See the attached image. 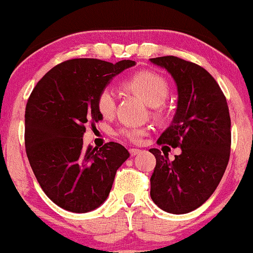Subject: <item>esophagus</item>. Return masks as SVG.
<instances>
[{"label":"esophagus","instance_id":"1","mask_svg":"<svg viewBox=\"0 0 253 253\" xmlns=\"http://www.w3.org/2000/svg\"><path fill=\"white\" fill-rule=\"evenodd\" d=\"M129 152H130V154H131V157H135V156H137L138 153H141V149H138V148H131Z\"/></svg>","mask_w":253,"mask_h":253}]
</instances>
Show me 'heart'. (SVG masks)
<instances>
[{
    "label": "heart",
    "mask_w": 253,
    "mask_h": 253,
    "mask_svg": "<svg viewBox=\"0 0 253 253\" xmlns=\"http://www.w3.org/2000/svg\"><path fill=\"white\" fill-rule=\"evenodd\" d=\"M123 86L141 97L146 104L156 108V115H162L163 110L160 105L164 104L170 93L169 84L162 76L151 71H141L124 81ZM96 106L105 118H111L116 110L115 93L110 88L102 89L97 95ZM148 131L149 129L146 126H123L118 130V135L131 142H138Z\"/></svg>",
    "instance_id": "heart-1"
}]
</instances>
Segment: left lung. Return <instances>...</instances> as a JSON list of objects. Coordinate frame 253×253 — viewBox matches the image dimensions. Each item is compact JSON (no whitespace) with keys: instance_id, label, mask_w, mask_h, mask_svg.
I'll list each match as a JSON object with an SVG mask.
<instances>
[{"instance_id":"left-lung-1","label":"left lung","mask_w":253,"mask_h":253,"mask_svg":"<svg viewBox=\"0 0 253 253\" xmlns=\"http://www.w3.org/2000/svg\"><path fill=\"white\" fill-rule=\"evenodd\" d=\"M149 60L170 73L178 94L172 123L157 142L181 147L172 162L168 153L149 149L157 160L151 198L167 212H191L216 191L229 162L232 134L227 100L214 78L199 65L171 55Z\"/></svg>"}]
</instances>
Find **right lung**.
Segmentation results:
<instances>
[{"mask_svg":"<svg viewBox=\"0 0 253 253\" xmlns=\"http://www.w3.org/2000/svg\"><path fill=\"white\" fill-rule=\"evenodd\" d=\"M135 61L72 59L45 73L25 110V147L41 188L64 210L83 213L107 199L118 168L129 158L121 143L83 147L86 124L102 119L97 95Z\"/></svg>","mask_w":253,"mask_h":253,"instance_id":"obj_1","label":"right lung"}]
</instances>
